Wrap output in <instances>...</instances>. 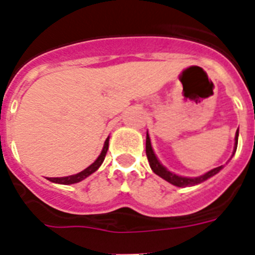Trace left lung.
Returning a JSON list of instances; mask_svg holds the SVG:
<instances>
[{
  "label": "left lung",
  "mask_w": 255,
  "mask_h": 255,
  "mask_svg": "<svg viewBox=\"0 0 255 255\" xmlns=\"http://www.w3.org/2000/svg\"><path fill=\"white\" fill-rule=\"evenodd\" d=\"M238 138H239V129H238V131H236V135H235L236 143H235V149H234V153H235L236 147H238ZM145 153H147L148 162H149V166H150V168L153 170V172H154L155 175L161 176L162 179H164L166 181H168L170 184H172V185H175V186L197 185V184H200V182L206 181L207 179H209V177H212L217 172H220V171L222 170V167H224V166H220V167L213 168V170L208 171V172L204 173V175H202V176H199V177L177 176V175H175V173H172V172H170V171L166 170V168H164L163 166L161 164V162L157 159V157H155L154 152H153V149H152V145H150V139H149V135L148 134H147V141H145Z\"/></svg>",
  "instance_id": "8db88e82"
}]
</instances>
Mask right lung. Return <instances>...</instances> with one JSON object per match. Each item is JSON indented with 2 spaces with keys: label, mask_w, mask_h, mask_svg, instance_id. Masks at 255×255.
<instances>
[{
  "label": "right lung",
  "mask_w": 255,
  "mask_h": 255,
  "mask_svg": "<svg viewBox=\"0 0 255 255\" xmlns=\"http://www.w3.org/2000/svg\"><path fill=\"white\" fill-rule=\"evenodd\" d=\"M108 139H106L105 141V145H103V149L102 152H101L100 157L96 159V161L93 162V163L89 166V167L85 168L84 171H82V172L76 173V175H71V176H66V177H48L49 181L52 182H56V184H64V185H70V184H75V182H79L82 181V180H84L85 177H88L89 175H92L93 172H96L98 168H100V166L102 164V162L105 161V157H106V153H107L108 150Z\"/></svg>",
  "instance_id": "1"
}]
</instances>
